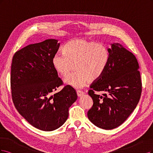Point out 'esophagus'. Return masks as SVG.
<instances>
[{"label":"esophagus","mask_w":153,"mask_h":153,"mask_svg":"<svg viewBox=\"0 0 153 153\" xmlns=\"http://www.w3.org/2000/svg\"><path fill=\"white\" fill-rule=\"evenodd\" d=\"M83 94H84V92H83V91H79V90L77 91V95L78 97H81V96H82Z\"/></svg>","instance_id":"34e87169"}]
</instances>
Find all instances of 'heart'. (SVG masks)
<instances>
[{
	"label": "heart",
	"instance_id": "obj_1",
	"mask_svg": "<svg viewBox=\"0 0 153 153\" xmlns=\"http://www.w3.org/2000/svg\"><path fill=\"white\" fill-rule=\"evenodd\" d=\"M110 53L103 44L86 39H73L62 48V55H54L52 65L58 74L67 77L65 82L74 88H81L88 82L99 79L109 64Z\"/></svg>",
	"mask_w": 153,
	"mask_h": 153
}]
</instances>
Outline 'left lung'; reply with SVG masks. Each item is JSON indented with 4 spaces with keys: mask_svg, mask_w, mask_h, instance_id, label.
Masks as SVG:
<instances>
[{
    "mask_svg": "<svg viewBox=\"0 0 153 153\" xmlns=\"http://www.w3.org/2000/svg\"><path fill=\"white\" fill-rule=\"evenodd\" d=\"M109 51L110 59L105 72L88 91L93 102L88 111V119L104 130L114 129L124 123L135 109L142 93L135 55L119 43L111 44ZM95 91L104 93L100 96Z\"/></svg>",
    "mask_w": 153,
    "mask_h": 153,
    "instance_id": "left-lung-1",
    "label": "left lung"
}]
</instances>
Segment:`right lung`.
Masks as SVG:
<instances>
[{
    "label": "right lung",
    "mask_w": 153,
    "mask_h": 153,
    "mask_svg": "<svg viewBox=\"0 0 153 153\" xmlns=\"http://www.w3.org/2000/svg\"><path fill=\"white\" fill-rule=\"evenodd\" d=\"M60 46L56 39L32 44L14 54L11 64V89L16 110L31 125L43 131L60 127L68 109L77 98L74 88L64 86L52 65Z\"/></svg>",
    "instance_id": "add662e5"
}]
</instances>
